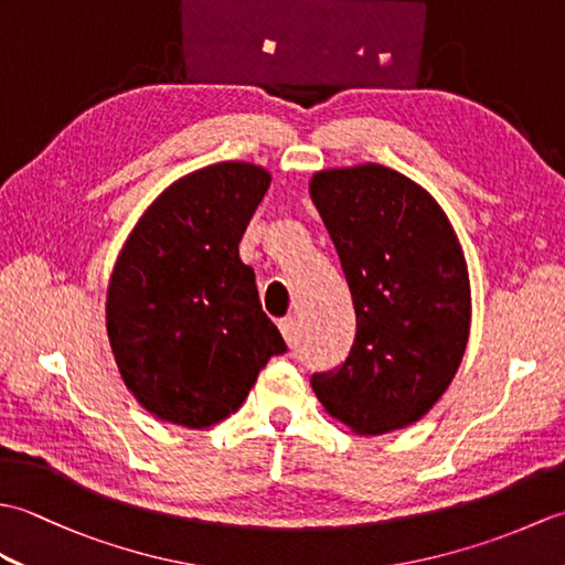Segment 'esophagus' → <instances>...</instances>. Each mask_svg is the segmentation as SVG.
I'll return each mask as SVG.
<instances>
[{"label":"esophagus","mask_w":565,"mask_h":565,"mask_svg":"<svg viewBox=\"0 0 565 565\" xmlns=\"http://www.w3.org/2000/svg\"><path fill=\"white\" fill-rule=\"evenodd\" d=\"M279 330H281V334H284V340L289 342V344H296V338H298V326H296V320L294 318H281L279 320Z\"/></svg>","instance_id":"34e87169"}]
</instances>
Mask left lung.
<instances>
[{
    "mask_svg": "<svg viewBox=\"0 0 565 565\" xmlns=\"http://www.w3.org/2000/svg\"><path fill=\"white\" fill-rule=\"evenodd\" d=\"M310 199L356 316L350 356L316 371L313 391L359 435L413 425L447 391L471 326L466 262L447 215L423 186L381 164L318 172Z\"/></svg>",
    "mask_w": 565,
    "mask_h": 565,
    "instance_id": "left-lung-1",
    "label": "left lung"
}]
</instances>
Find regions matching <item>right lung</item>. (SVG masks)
I'll return each mask as SVG.
<instances>
[{"mask_svg":"<svg viewBox=\"0 0 565 565\" xmlns=\"http://www.w3.org/2000/svg\"><path fill=\"white\" fill-rule=\"evenodd\" d=\"M269 182L247 162L186 174L118 255L106 330L126 386L160 419L194 429L221 423L286 352L237 249Z\"/></svg>","mask_w":565,"mask_h":565,"instance_id":"add662e5","label":"right lung"}]
</instances>
